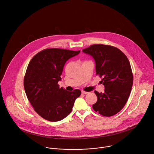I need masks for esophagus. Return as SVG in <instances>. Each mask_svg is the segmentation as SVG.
Listing matches in <instances>:
<instances>
[{
	"instance_id": "1",
	"label": "esophagus",
	"mask_w": 154,
	"mask_h": 154,
	"mask_svg": "<svg viewBox=\"0 0 154 154\" xmlns=\"http://www.w3.org/2000/svg\"><path fill=\"white\" fill-rule=\"evenodd\" d=\"M82 94H88L89 93H88V92L84 91H82Z\"/></svg>"
}]
</instances>
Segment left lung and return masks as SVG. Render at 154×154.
Instances as JSON below:
<instances>
[{
  "label": "left lung",
  "mask_w": 154,
  "mask_h": 154,
  "mask_svg": "<svg viewBox=\"0 0 154 154\" xmlns=\"http://www.w3.org/2000/svg\"><path fill=\"white\" fill-rule=\"evenodd\" d=\"M92 56L96 63V74L102 79L104 93L94 91L97 97L94 110L104 116L119 112L125 105L133 85V74L130 62L119 49L101 44L83 50Z\"/></svg>",
  "instance_id": "1"
}]
</instances>
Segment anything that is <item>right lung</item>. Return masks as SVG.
<instances>
[{"label":"right lung","mask_w":154,"mask_h":154,"mask_svg":"<svg viewBox=\"0 0 154 154\" xmlns=\"http://www.w3.org/2000/svg\"><path fill=\"white\" fill-rule=\"evenodd\" d=\"M80 51L46 49L36 54L30 61L24 79V90L34 110L42 118L59 121L72 111L81 91H68L58 82L65 63Z\"/></svg>","instance_id":"right-lung-1"}]
</instances>
